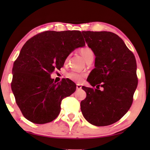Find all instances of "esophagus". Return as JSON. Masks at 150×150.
<instances>
[{
	"label": "esophagus",
	"instance_id": "1",
	"mask_svg": "<svg viewBox=\"0 0 150 150\" xmlns=\"http://www.w3.org/2000/svg\"><path fill=\"white\" fill-rule=\"evenodd\" d=\"M76 88H77V89H81V88H82V86H81L79 84H77L76 85Z\"/></svg>",
	"mask_w": 150,
	"mask_h": 150
}]
</instances>
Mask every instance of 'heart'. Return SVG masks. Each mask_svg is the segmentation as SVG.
<instances>
[{
	"label": "heart",
	"instance_id": "1",
	"mask_svg": "<svg viewBox=\"0 0 150 150\" xmlns=\"http://www.w3.org/2000/svg\"><path fill=\"white\" fill-rule=\"evenodd\" d=\"M81 54L84 57V60L86 61V62H88L91 61L93 60L94 52L93 51V50L91 48L88 47H86L81 49ZM69 57V56H68L66 59V61L68 60ZM85 75L86 74L84 73H79V72H70L69 73L67 74V77L71 81H74V82L79 83L81 82H82Z\"/></svg>",
	"mask_w": 150,
	"mask_h": 150
}]
</instances>
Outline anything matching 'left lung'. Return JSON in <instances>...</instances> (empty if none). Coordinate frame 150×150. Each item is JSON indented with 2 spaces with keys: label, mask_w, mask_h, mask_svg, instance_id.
I'll use <instances>...</instances> for the list:
<instances>
[{
  "label": "left lung",
  "mask_w": 150,
  "mask_h": 150,
  "mask_svg": "<svg viewBox=\"0 0 150 150\" xmlns=\"http://www.w3.org/2000/svg\"><path fill=\"white\" fill-rule=\"evenodd\" d=\"M82 34L96 56L95 68L87 81L96 88L82 87L86 98L81 102V110L91 125H110L119 121L132 104L138 85L137 61L116 34L107 31Z\"/></svg>",
  "instance_id": "left-lung-1"
}]
</instances>
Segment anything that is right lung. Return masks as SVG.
<instances>
[{
    "instance_id": "add662e5",
    "label": "right lung",
    "mask_w": 150,
    "mask_h": 150,
    "mask_svg": "<svg viewBox=\"0 0 150 150\" xmlns=\"http://www.w3.org/2000/svg\"><path fill=\"white\" fill-rule=\"evenodd\" d=\"M85 45L79 30L45 31L25 43L13 63L11 88L27 120L45 124L58 116L62 100L74 93L76 86L69 79L56 83L51 74L64 66L71 52Z\"/></svg>"
}]
</instances>
